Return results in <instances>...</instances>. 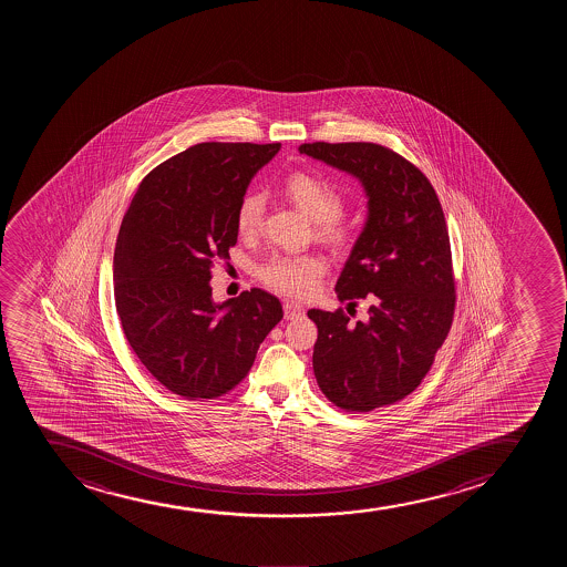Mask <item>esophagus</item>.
Wrapping results in <instances>:
<instances>
[{
	"mask_svg": "<svg viewBox=\"0 0 567 567\" xmlns=\"http://www.w3.org/2000/svg\"><path fill=\"white\" fill-rule=\"evenodd\" d=\"M284 313H286V319L305 318V308L293 302V300H286L284 302Z\"/></svg>",
	"mask_w": 567,
	"mask_h": 567,
	"instance_id": "esophagus-1",
	"label": "esophagus"
}]
</instances>
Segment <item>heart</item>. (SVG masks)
Masks as SVG:
<instances>
[{
	"mask_svg": "<svg viewBox=\"0 0 567 567\" xmlns=\"http://www.w3.org/2000/svg\"><path fill=\"white\" fill-rule=\"evenodd\" d=\"M284 193L287 198L316 221V230L321 240L342 246L350 238L340 215L344 209V198L340 190L323 177L308 172H295L286 177ZM265 219V198L257 193L241 198L236 208V228L241 236H255ZM327 262L319 255L276 254L265 260L259 268V278L276 293L307 299L318 289L326 276Z\"/></svg>",
	"mask_w": 567,
	"mask_h": 567,
	"instance_id": "b5f03b06",
	"label": "heart"
}]
</instances>
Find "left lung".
I'll use <instances>...</instances> for the list:
<instances>
[{"instance_id": "obj_1", "label": "left lung", "mask_w": 567, "mask_h": 567, "mask_svg": "<svg viewBox=\"0 0 567 567\" xmlns=\"http://www.w3.org/2000/svg\"><path fill=\"white\" fill-rule=\"evenodd\" d=\"M300 153L363 183L369 215L337 281L340 302L369 300V319L310 310L313 374L346 412H369L422 384L456 310L449 228L433 185L404 156L369 142L302 144Z\"/></svg>"}]
</instances>
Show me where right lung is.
I'll list each match as a JSON object with an SVG mask.
<instances>
[{
  "instance_id": "obj_1",
  "label": "right lung",
  "mask_w": 567,
  "mask_h": 567,
  "mask_svg": "<svg viewBox=\"0 0 567 567\" xmlns=\"http://www.w3.org/2000/svg\"><path fill=\"white\" fill-rule=\"evenodd\" d=\"M280 144L206 142L142 179L118 230L113 281L124 337L151 377L185 399H217L248 377L284 318L254 287L217 305L212 268L238 240L236 208Z\"/></svg>"
}]
</instances>
